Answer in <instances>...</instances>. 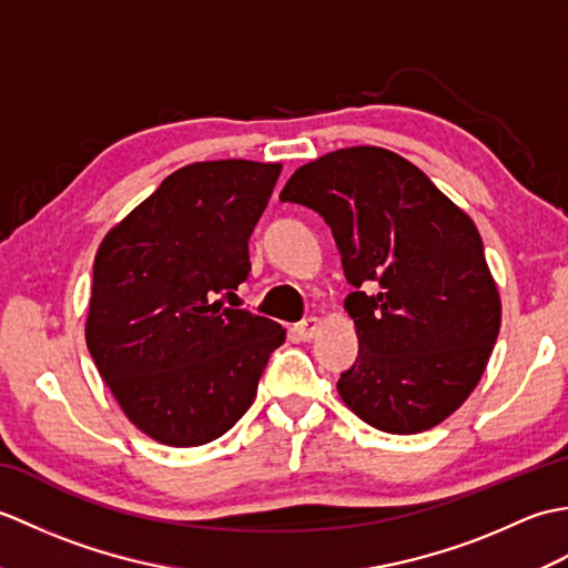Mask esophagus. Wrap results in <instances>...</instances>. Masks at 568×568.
<instances>
[{
	"label": "esophagus",
	"instance_id": "34e87169",
	"mask_svg": "<svg viewBox=\"0 0 568 568\" xmlns=\"http://www.w3.org/2000/svg\"><path fill=\"white\" fill-rule=\"evenodd\" d=\"M320 324H322V320L320 317H307V320H303L295 327V334H297V339H303V342H310L312 336H315V332L320 329Z\"/></svg>",
	"mask_w": 568,
	"mask_h": 568
}]
</instances>
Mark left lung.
Here are the masks:
<instances>
[{"mask_svg": "<svg viewBox=\"0 0 568 568\" xmlns=\"http://www.w3.org/2000/svg\"><path fill=\"white\" fill-rule=\"evenodd\" d=\"M281 200L322 214L354 285L344 310L358 358L336 383L344 405L388 434L437 427L474 393L500 332L498 285L474 220L417 165L378 146L300 165Z\"/></svg>", "mask_w": 568, "mask_h": 568, "instance_id": "obj_1", "label": "left lung"}]
</instances>
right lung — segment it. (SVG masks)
<instances>
[{"label":"right lung","instance_id":"right-lung-1","mask_svg":"<svg viewBox=\"0 0 568 568\" xmlns=\"http://www.w3.org/2000/svg\"><path fill=\"white\" fill-rule=\"evenodd\" d=\"M281 163H190L104 234L84 339L124 415L165 446L232 429L258 393L281 324L224 307Z\"/></svg>","mask_w":568,"mask_h":568}]
</instances>
